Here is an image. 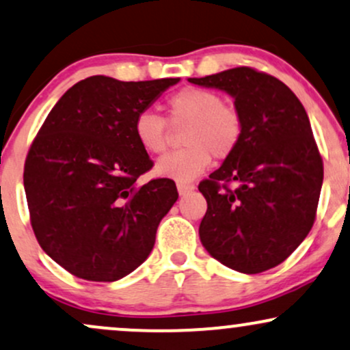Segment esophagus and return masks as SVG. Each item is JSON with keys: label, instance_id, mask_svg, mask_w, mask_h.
Segmentation results:
<instances>
[{"label": "esophagus", "instance_id": "obj_1", "mask_svg": "<svg viewBox=\"0 0 350 350\" xmlns=\"http://www.w3.org/2000/svg\"><path fill=\"white\" fill-rule=\"evenodd\" d=\"M193 189H196V186H193V184L178 183V191H179L180 196H184V193H187V192H192Z\"/></svg>", "mask_w": 350, "mask_h": 350}]
</instances>
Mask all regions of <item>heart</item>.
<instances>
[{
  "label": "heart",
  "mask_w": 350,
  "mask_h": 350,
  "mask_svg": "<svg viewBox=\"0 0 350 350\" xmlns=\"http://www.w3.org/2000/svg\"><path fill=\"white\" fill-rule=\"evenodd\" d=\"M172 127L186 125L183 150L172 151L157 163V172L174 180H192L208 167L213 158L226 159L241 142L243 119L238 109L225 104L220 94L204 88L187 86L166 100ZM159 113L145 109L133 122L138 145L148 154H161L170 143V125Z\"/></svg>",
  "instance_id": "1"
}]
</instances>
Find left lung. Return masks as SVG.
Here are the masks:
<instances>
[{"label": "left lung", "mask_w": 350, "mask_h": 350, "mask_svg": "<svg viewBox=\"0 0 350 350\" xmlns=\"http://www.w3.org/2000/svg\"><path fill=\"white\" fill-rule=\"evenodd\" d=\"M189 81L228 92L243 119L238 148L199 184L207 200L200 241L233 271H269L317 218L323 158L305 107L280 79L250 66Z\"/></svg>", "instance_id": "left-lung-1"}]
</instances>
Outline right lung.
Segmentation results:
<instances>
[{"label":"right lung","instance_id":"add662e5","mask_svg":"<svg viewBox=\"0 0 350 350\" xmlns=\"http://www.w3.org/2000/svg\"><path fill=\"white\" fill-rule=\"evenodd\" d=\"M179 78L90 77L55 104L29 148L24 189L40 247L79 279L113 282L150 256L161 218L178 200L153 167L133 122Z\"/></svg>","mask_w":350,"mask_h":350}]
</instances>
